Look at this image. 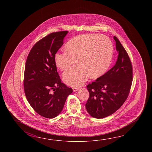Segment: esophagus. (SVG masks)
I'll return each mask as SVG.
<instances>
[{
	"label": "esophagus",
	"mask_w": 152,
	"mask_h": 152,
	"mask_svg": "<svg viewBox=\"0 0 152 152\" xmlns=\"http://www.w3.org/2000/svg\"><path fill=\"white\" fill-rule=\"evenodd\" d=\"M80 89L79 88H75V87H74V88H73V92H77V91H78Z\"/></svg>",
	"instance_id": "esophagus-1"
}]
</instances>
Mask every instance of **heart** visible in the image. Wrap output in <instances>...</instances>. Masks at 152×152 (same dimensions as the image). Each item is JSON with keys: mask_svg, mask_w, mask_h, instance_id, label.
I'll list each match as a JSON object with an SVG mask.
<instances>
[{"mask_svg": "<svg viewBox=\"0 0 152 152\" xmlns=\"http://www.w3.org/2000/svg\"><path fill=\"white\" fill-rule=\"evenodd\" d=\"M65 50L55 55V64L60 69L65 70L77 60L78 65L63 75L65 83L72 87L80 86L89 76L94 79L103 75L113 56V45L110 39L94 34L75 37L66 44Z\"/></svg>", "mask_w": 152, "mask_h": 152, "instance_id": "1", "label": "heart"}]
</instances>
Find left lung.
<instances>
[{
	"instance_id": "left-lung-1",
	"label": "left lung",
	"mask_w": 152,
	"mask_h": 152,
	"mask_svg": "<svg viewBox=\"0 0 152 152\" xmlns=\"http://www.w3.org/2000/svg\"><path fill=\"white\" fill-rule=\"evenodd\" d=\"M118 58L109 71L87 85L90 96L85 104L87 113L96 118L109 116L119 109L129 95L132 80V65L116 36Z\"/></svg>"
}]
</instances>
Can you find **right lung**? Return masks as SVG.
Wrapping results in <instances>:
<instances>
[{"mask_svg":"<svg viewBox=\"0 0 152 152\" xmlns=\"http://www.w3.org/2000/svg\"><path fill=\"white\" fill-rule=\"evenodd\" d=\"M68 31L53 32L33 46L26 61L24 88L26 98L37 113L52 118L61 113L73 92L61 83L55 64V54L64 44Z\"/></svg>","mask_w":152,"mask_h":152,"instance_id":"add662e5","label":"right lung"}]
</instances>
